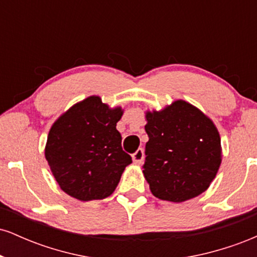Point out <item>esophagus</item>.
I'll list each match as a JSON object with an SVG mask.
<instances>
[{"label": "esophagus", "instance_id": "obj_1", "mask_svg": "<svg viewBox=\"0 0 257 257\" xmlns=\"http://www.w3.org/2000/svg\"><path fill=\"white\" fill-rule=\"evenodd\" d=\"M132 158H133V162L137 164H140L141 162L144 161V150L143 149H138L137 151L132 155Z\"/></svg>", "mask_w": 257, "mask_h": 257}]
</instances>
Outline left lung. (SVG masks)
I'll use <instances>...</instances> for the list:
<instances>
[{"label":"left lung","mask_w":257,"mask_h":257,"mask_svg":"<svg viewBox=\"0 0 257 257\" xmlns=\"http://www.w3.org/2000/svg\"><path fill=\"white\" fill-rule=\"evenodd\" d=\"M144 175L152 194L181 203L199 196L221 164V140L213 120L184 100L146 112Z\"/></svg>","instance_id":"1"}]
</instances>
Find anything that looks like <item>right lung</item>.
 I'll list each match as a JSON object with an SVG mask.
<instances>
[{
	"mask_svg": "<svg viewBox=\"0 0 257 257\" xmlns=\"http://www.w3.org/2000/svg\"><path fill=\"white\" fill-rule=\"evenodd\" d=\"M122 114L120 107L110 108L93 95L55 120L44 155L65 193L83 202L113 193L125 167L132 163L116 129Z\"/></svg>",
	"mask_w": 257,
	"mask_h": 257,
	"instance_id": "right-lung-1",
	"label": "right lung"
}]
</instances>
